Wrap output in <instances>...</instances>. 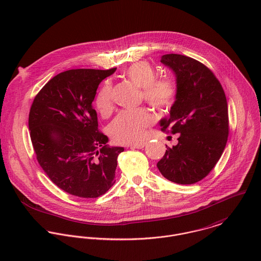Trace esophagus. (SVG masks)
I'll return each instance as SVG.
<instances>
[{"label": "esophagus", "instance_id": "1", "mask_svg": "<svg viewBox=\"0 0 261 261\" xmlns=\"http://www.w3.org/2000/svg\"><path fill=\"white\" fill-rule=\"evenodd\" d=\"M146 145V143H139V144H133V145H130L129 147L132 148V149H142L144 148V146Z\"/></svg>", "mask_w": 261, "mask_h": 261}]
</instances>
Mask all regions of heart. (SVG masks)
Wrapping results in <instances>:
<instances>
[{"label":"heart","instance_id":"heart-1","mask_svg":"<svg viewBox=\"0 0 261 261\" xmlns=\"http://www.w3.org/2000/svg\"><path fill=\"white\" fill-rule=\"evenodd\" d=\"M127 80L142 88L144 101L156 110H167L174 104L177 96L175 81L168 76H156L155 69L146 61H138L131 64L125 71ZM95 105L103 116L113 110L112 86L109 82L99 90ZM153 123V116L143 108L121 111L109 127V133L113 140L119 144H131L142 140L145 129Z\"/></svg>","mask_w":261,"mask_h":261}]
</instances>
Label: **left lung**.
Returning a JSON list of instances; mask_svg holds the SVG:
<instances>
[{"label":"left lung","mask_w":261,"mask_h":261,"mask_svg":"<svg viewBox=\"0 0 261 261\" xmlns=\"http://www.w3.org/2000/svg\"><path fill=\"white\" fill-rule=\"evenodd\" d=\"M175 74L177 96L169 118L160 120L162 131L179 134L157 162L161 174L179 185L202 180L222 155L229 134L224 90L202 62L180 54H164L160 60Z\"/></svg>","instance_id":"1"}]
</instances>
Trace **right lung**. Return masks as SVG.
Segmentation results:
<instances>
[{
  "mask_svg": "<svg viewBox=\"0 0 261 261\" xmlns=\"http://www.w3.org/2000/svg\"><path fill=\"white\" fill-rule=\"evenodd\" d=\"M115 68L70 69L53 77L36 95L29 130L36 158L54 185L69 195L94 199L115 184L123 147L107 145L93 101Z\"/></svg>",
  "mask_w": 261,
  "mask_h": 261,
  "instance_id": "right-lung-1",
  "label": "right lung"
}]
</instances>
